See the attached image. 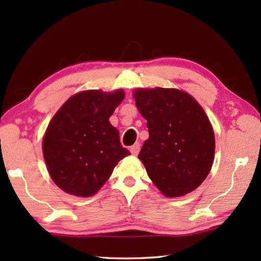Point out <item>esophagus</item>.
<instances>
[{"mask_svg": "<svg viewBox=\"0 0 261 261\" xmlns=\"http://www.w3.org/2000/svg\"><path fill=\"white\" fill-rule=\"evenodd\" d=\"M139 151H140V144L139 143H136L134 146H131V148H130V152L134 154V155H137V154L139 153Z\"/></svg>", "mask_w": 261, "mask_h": 261, "instance_id": "34e87169", "label": "esophagus"}]
</instances>
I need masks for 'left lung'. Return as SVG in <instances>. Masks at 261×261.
<instances>
[{"label": "left lung", "mask_w": 261, "mask_h": 261, "mask_svg": "<svg viewBox=\"0 0 261 261\" xmlns=\"http://www.w3.org/2000/svg\"><path fill=\"white\" fill-rule=\"evenodd\" d=\"M136 106L147 120L148 139L139 160L166 197H182L196 190L214 161L213 127L201 106L176 88H138Z\"/></svg>", "instance_id": "left-lung-1"}]
</instances>
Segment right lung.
Returning a JSON list of instances; mask_svg holds the SVG:
<instances>
[{"label": "right lung", "instance_id": "1", "mask_svg": "<svg viewBox=\"0 0 261 261\" xmlns=\"http://www.w3.org/2000/svg\"><path fill=\"white\" fill-rule=\"evenodd\" d=\"M123 99L122 90L83 91L65 101L51 118L42 140L43 158L51 179L64 192L93 196L117 162L130 154L109 122Z\"/></svg>", "mask_w": 261, "mask_h": 261}]
</instances>
